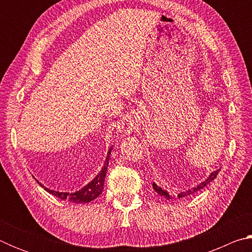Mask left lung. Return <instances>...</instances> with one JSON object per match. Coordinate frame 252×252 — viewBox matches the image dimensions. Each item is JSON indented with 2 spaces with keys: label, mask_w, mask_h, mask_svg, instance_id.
<instances>
[{
  "label": "left lung",
  "mask_w": 252,
  "mask_h": 252,
  "mask_svg": "<svg viewBox=\"0 0 252 252\" xmlns=\"http://www.w3.org/2000/svg\"><path fill=\"white\" fill-rule=\"evenodd\" d=\"M219 171H220V169H218V170H216V171L211 172V173H210V176H209V177L206 179V180L202 181L201 183H199V185H198L197 187H193V188H191V189H189V190L183 191V192H180V193L178 194V198L189 197V195H192L193 193L197 192V191L203 189V188L206 187L207 185H209V183H210L211 181L215 180L216 177H217V174L219 173ZM152 187H153V190H155L158 194H160L161 197H163V198H165L167 200H170V199H173V198H174V195H171V194H170L167 190H163V189H162V188L158 186L157 183L153 182Z\"/></svg>",
  "instance_id": "1"
}]
</instances>
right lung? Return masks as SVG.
<instances>
[{
	"label": "right lung",
	"mask_w": 252,
	"mask_h": 252,
	"mask_svg": "<svg viewBox=\"0 0 252 252\" xmlns=\"http://www.w3.org/2000/svg\"><path fill=\"white\" fill-rule=\"evenodd\" d=\"M111 150L112 148L109 149L108 156L105 158L104 161V165L103 168L101 169L100 173H97V176L93 179L92 181L88 183L87 186H84L82 189H80L79 191H75V192H59V191H54L51 190L49 188H45L41 182L37 181V183L44 188L45 191H48L49 193L55 195L62 200H66V201L73 202V203H88L91 202L92 200L96 199L99 195L102 193L103 191V186H104V179H105V174H106V170H108V165H109V160H110V155H111Z\"/></svg>",
	"instance_id": "obj_1"
}]
</instances>
